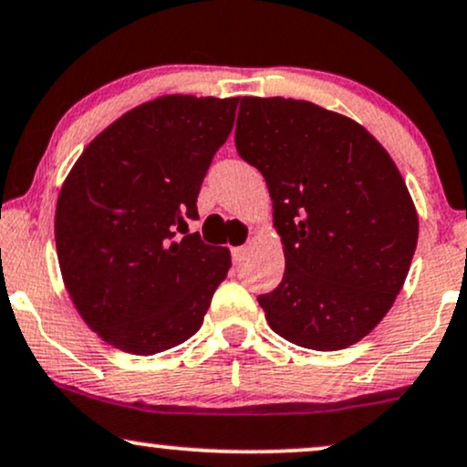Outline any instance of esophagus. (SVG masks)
I'll return each instance as SVG.
<instances>
[{"label":"esophagus","mask_w":467,"mask_h":467,"mask_svg":"<svg viewBox=\"0 0 467 467\" xmlns=\"http://www.w3.org/2000/svg\"><path fill=\"white\" fill-rule=\"evenodd\" d=\"M245 252H248V245H239V248H233V261H234V263L244 261Z\"/></svg>","instance_id":"esophagus-1"}]
</instances>
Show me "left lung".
<instances>
[{"label": "left lung", "mask_w": 467, "mask_h": 467, "mask_svg": "<svg viewBox=\"0 0 467 467\" xmlns=\"http://www.w3.org/2000/svg\"><path fill=\"white\" fill-rule=\"evenodd\" d=\"M234 145L265 178L285 276L258 296L274 333L344 350L387 316L418 245V213L361 123L305 99L241 98Z\"/></svg>", "instance_id": "1"}]
</instances>
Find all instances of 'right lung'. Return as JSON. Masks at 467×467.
I'll return each instance as SVG.
<instances>
[{"label":"right lung","mask_w":467,"mask_h":467,"mask_svg":"<svg viewBox=\"0 0 467 467\" xmlns=\"http://www.w3.org/2000/svg\"><path fill=\"white\" fill-rule=\"evenodd\" d=\"M239 98L162 95L102 130L56 204L58 265L73 306L106 344L150 357L198 333L230 250L198 233V193Z\"/></svg>","instance_id":"obj_1"}]
</instances>
